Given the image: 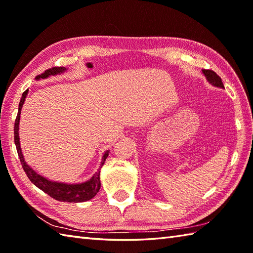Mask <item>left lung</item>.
<instances>
[{
  "label": "left lung",
  "mask_w": 253,
  "mask_h": 253,
  "mask_svg": "<svg viewBox=\"0 0 253 253\" xmlns=\"http://www.w3.org/2000/svg\"><path fill=\"white\" fill-rule=\"evenodd\" d=\"M202 74L204 75V77L207 78L208 82L212 85H214V87L224 89V84L222 83V79L216 73H214L213 71H210V69H202Z\"/></svg>",
  "instance_id": "8db88e82"
}]
</instances>
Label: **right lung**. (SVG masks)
I'll list each match as a JSON object with an SVG mask.
<instances>
[{
	"label": "right lung",
	"instance_id": "1",
	"mask_svg": "<svg viewBox=\"0 0 253 253\" xmlns=\"http://www.w3.org/2000/svg\"><path fill=\"white\" fill-rule=\"evenodd\" d=\"M67 71L66 67H53L47 69L44 73L41 75H38L36 77V80L40 79H46L51 76H56V75H61ZM28 94V89H27L25 92L21 95V99L18 105V113L17 117H16L15 121V126H14V140L16 144V149H17V153L20 160V163L23 165V169L27 177L30 179V181L37 186L39 189L47 193L50 197L55 199L57 201L62 202H84L88 201L90 199H92L96 193L99 192L101 188V181H100V170L101 168L103 166L106 158L109 157L110 150H106L103 153V157H102L101 163L99 166V169L95 171L93 176L91 177L90 179L83 181V182H77V184H67V182H61V181H54L50 180L46 177L38 174L37 171L30 168V166L27 164L25 161L24 154L21 152L20 148V141H19V121H20V113H21V107H23L26 96Z\"/></svg>",
	"mask_w": 253,
	"mask_h": 253
}]
</instances>
